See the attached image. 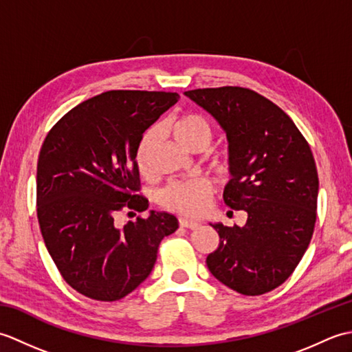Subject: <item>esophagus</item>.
Here are the masks:
<instances>
[{"mask_svg":"<svg viewBox=\"0 0 352 352\" xmlns=\"http://www.w3.org/2000/svg\"><path fill=\"white\" fill-rule=\"evenodd\" d=\"M180 226L184 227V228H190V230H195L199 227V223L195 222V221H189V219H184V218H180Z\"/></svg>","mask_w":352,"mask_h":352,"instance_id":"1","label":"esophagus"}]
</instances>
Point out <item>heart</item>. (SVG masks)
Returning a JSON list of instances; mask_svg holds the SVG:
<instances>
[{"mask_svg":"<svg viewBox=\"0 0 352 352\" xmlns=\"http://www.w3.org/2000/svg\"><path fill=\"white\" fill-rule=\"evenodd\" d=\"M174 136L178 144L184 146L190 151H197V149H204L210 144L213 130L210 124H208L203 116L199 115H184L174 124ZM155 138V133L149 130L144 139H142L140 145L138 148V164L142 172H146V155L149 153L153 142ZM216 168L219 172L226 174L228 170V160L218 159L216 160ZM212 197V184L207 182L206 178H195V180L188 182H175L170 183L166 189L162 192V203L164 207L175 210L178 213L188 214V216H197L203 213L208 201Z\"/></svg>","mask_w":352,"mask_h":352,"instance_id":"b5f03b06","label":"heart"}]
</instances>
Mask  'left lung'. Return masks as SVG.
Segmentation results:
<instances>
[{
  "label": "left lung",
  "instance_id": "1",
  "mask_svg": "<svg viewBox=\"0 0 352 352\" xmlns=\"http://www.w3.org/2000/svg\"><path fill=\"white\" fill-rule=\"evenodd\" d=\"M184 95L227 133L233 178L223 201L248 213L243 227L210 223L219 246L207 256V267L239 294L263 295L289 278L311 241L319 189L311 149L294 121L251 89H195Z\"/></svg>",
  "mask_w": 352,
  "mask_h": 352
}]
</instances>
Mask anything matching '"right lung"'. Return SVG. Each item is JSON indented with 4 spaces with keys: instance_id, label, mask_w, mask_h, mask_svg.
<instances>
[{
    "instance_id": "right-lung-1",
    "label": "right lung",
    "mask_w": 352,
    "mask_h": 352,
    "mask_svg": "<svg viewBox=\"0 0 352 352\" xmlns=\"http://www.w3.org/2000/svg\"><path fill=\"white\" fill-rule=\"evenodd\" d=\"M175 92L109 91L69 110L45 138L36 177L37 219L63 280L96 301H118L151 274L174 214L151 210L118 228L121 210L145 212L136 162L144 133Z\"/></svg>"
}]
</instances>
